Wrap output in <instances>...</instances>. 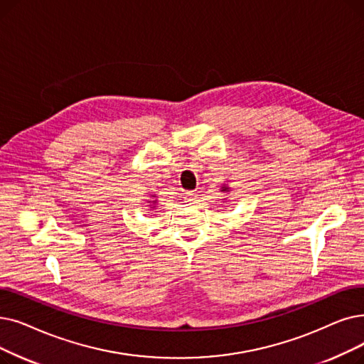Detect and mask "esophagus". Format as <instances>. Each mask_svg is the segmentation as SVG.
<instances>
[{"label":"esophagus","instance_id":"esophagus-1","mask_svg":"<svg viewBox=\"0 0 364 364\" xmlns=\"http://www.w3.org/2000/svg\"><path fill=\"white\" fill-rule=\"evenodd\" d=\"M184 199L188 203H196V200L199 199V195H198V192H186Z\"/></svg>","mask_w":364,"mask_h":364}]
</instances>
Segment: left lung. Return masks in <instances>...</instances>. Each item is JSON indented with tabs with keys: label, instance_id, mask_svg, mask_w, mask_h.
<instances>
[{
	"label": "left lung",
	"instance_id": "obj_1",
	"mask_svg": "<svg viewBox=\"0 0 364 364\" xmlns=\"http://www.w3.org/2000/svg\"><path fill=\"white\" fill-rule=\"evenodd\" d=\"M223 191H228V187H226V188H223Z\"/></svg>",
	"mask_w": 364,
	"mask_h": 364
}]
</instances>
